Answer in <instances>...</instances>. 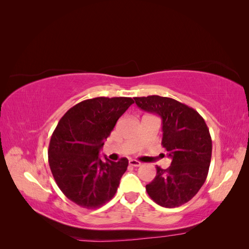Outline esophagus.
Listing matches in <instances>:
<instances>
[{"mask_svg":"<svg viewBox=\"0 0 249 249\" xmlns=\"http://www.w3.org/2000/svg\"><path fill=\"white\" fill-rule=\"evenodd\" d=\"M129 164L131 165V166H134V167H139L141 165V163L139 161H136V160H130Z\"/></svg>","mask_w":249,"mask_h":249,"instance_id":"34e87169","label":"esophagus"}]
</instances>
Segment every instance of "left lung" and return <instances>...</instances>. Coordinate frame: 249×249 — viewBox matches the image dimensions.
I'll return each instance as SVG.
<instances>
[{
    "mask_svg": "<svg viewBox=\"0 0 249 249\" xmlns=\"http://www.w3.org/2000/svg\"><path fill=\"white\" fill-rule=\"evenodd\" d=\"M141 110L162 119V145L171 159L167 169L157 166L146 191L158 205L176 208L194 197L205 183L212 157V139L197 111L170 97H134Z\"/></svg>",
    "mask_w": 249,
    "mask_h": 249,
    "instance_id": "obj_1",
    "label": "left lung"
}]
</instances>
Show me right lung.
Here are the masks:
<instances>
[{
	"label": "right lung",
	"mask_w": 249,
	"mask_h": 249,
	"mask_svg": "<svg viewBox=\"0 0 249 249\" xmlns=\"http://www.w3.org/2000/svg\"><path fill=\"white\" fill-rule=\"evenodd\" d=\"M131 97H95L67 111L53 133L49 164L65 196L86 209H97L114 196L129 161H102L100 150Z\"/></svg>",
	"instance_id": "add662e5"
}]
</instances>
